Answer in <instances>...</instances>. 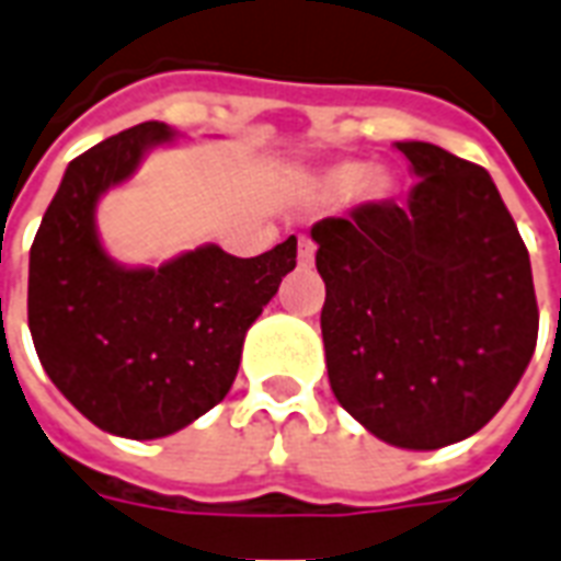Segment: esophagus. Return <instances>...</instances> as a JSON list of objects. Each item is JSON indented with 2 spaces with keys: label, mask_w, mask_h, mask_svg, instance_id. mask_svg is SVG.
Segmentation results:
<instances>
[{
  "label": "esophagus",
  "mask_w": 561,
  "mask_h": 561,
  "mask_svg": "<svg viewBox=\"0 0 561 561\" xmlns=\"http://www.w3.org/2000/svg\"><path fill=\"white\" fill-rule=\"evenodd\" d=\"M316 260V245L307 239V236H301L298 239V265H305V268H310Z\"/></svg>",
  "instance_id": "esophagus-1"
}]
</instances>
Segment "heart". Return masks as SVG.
<instances>
[{
  "label": "heart",
  "mask_w": 561,
  "mask_h": 561,
  "mask_svg": "<svg viewBox=\"0 0 561 561\" xmlns=\"http://www.w3.org/2000/svg\"><path fill=\"white\" fill-rule=\"evenodd\" d=\"M369 180V165H360V162H343V165L331 168L325 174L319 176V188L325 195H348ZM366 188L376 192V183H366Z\"/></svg>",
  "instance_id": "b5f03b06"
}]
</instances>
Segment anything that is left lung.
<instances>
[{
	"instance_id": "1",
	"label": "left lung",
	"mask_w": 561,
	"mask_h": 561,
	"mask_svg": "<svg viewBox=\"0 0 561 561\" xmlns=\"http://www.w3.org/2000/svg\"><path fill=\"white\" fill-rule=\"evenodd\" d=\"M408 204L316 221L322 340L336 402L385 444L440 449L512 396L538 340L529 254L485 168L396 141Z\"/></svg>"
}]
</instances>
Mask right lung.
<instances>
[{
	"mask_svg": "<svg viewBox=\"0 0 561 561\" xmlns=\"http://www.w3.org/2000/svg\"><path fill=\"white\" fill-rule=\"evenodd\" d=\"M174 129L147 121L76 156L28 254V331L46 376L108 435H174L227 396L248 328L296 268V236L260 256L218 245L126 268L96 236V201Z\"/></svg>",
	"mask_w": 561,
	"mask_h": 561,
	"instance_id": "obj_1",
	"label": "right lung"
}]
</instances>
